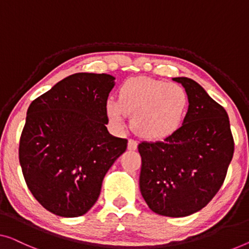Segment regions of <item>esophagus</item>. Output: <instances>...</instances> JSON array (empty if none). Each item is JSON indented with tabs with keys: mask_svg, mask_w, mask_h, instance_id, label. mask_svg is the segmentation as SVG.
Returning <instances> with one entry per match:
<instances>
[{
	"mask_svg": "<svg viewBox=\"0 0 249 249\" xmlns=\"http://www.w3.org/2000/svg\"><path fill=\"white\" fill-rule=\"evenodd\" d=\"M137 146H138V143H137L136 140H133V139L128 140V149L129 150H136Z\"/></svg>",
	"mask_w": 249,
	"mask_h": 249,
	"instance_id": "esophagus-1",
	"label": "esophagus"
}]
</instances>
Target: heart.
Listing matches in <instances>:
<instances>
[{
  "mask_svg": "<svg viewBox=\"0 0 249 249\" xmlns=\"http://www.w3.org/2000/svg\"><path fill=\"white\" fill-rule=\"evenodd\" d=\"M186 89L176 83L137 76L124 81L119 89V101L106 102V112L111 124L124 128L127 113H133L132 127L146 139L167 138L181 127L189 110Z\"/></svg>",
  "mask_w": 249,
  "mask_h": 249,
  "instance_id": "b5f03b06",
  "label": "heart"
}]
</instances>
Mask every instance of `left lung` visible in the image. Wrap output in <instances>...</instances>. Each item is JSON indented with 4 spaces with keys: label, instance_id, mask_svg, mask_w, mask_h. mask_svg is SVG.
Instances as JSON below:
<instances>
[{
    "label": "left lung",
    "instance_id": "obj_1",
    "mask_svg": "<svg viewBox=\"0 0 249 249\" xmlns=\"http://www.w3.org/2000/svg\"><path fill=\"white\" fill-rule=\"evenodd\" d=\"M189 94L186 117L163 142L138 145L139 186L151 211L186 217L204 208L220 189L232 160L233 138L226 110L199 83L175 77Z\"/></svg>",
    "mask_w": 249,
    "mask_h": 249
}]
</instances>
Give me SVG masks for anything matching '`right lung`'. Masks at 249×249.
<instances>
[{
    "mask_svg": "<svg viewBox=\"0 0 249 249\" xmlns=\"http://www.w3.org/2000/svg\"><path fill=\"white\" fill-rule=\"evenodd\" d=\"M114 80L109 74H73L28 107L20 165L32 196L53 214H85L98 200L107 172L127 149L128 140L106 127Z\"/></svg>",
    "mask_w": 249,
    "mask_h": 249,
    "instance_id": "right-lung-1",
    "label": "right lung"
}]
</instances>
